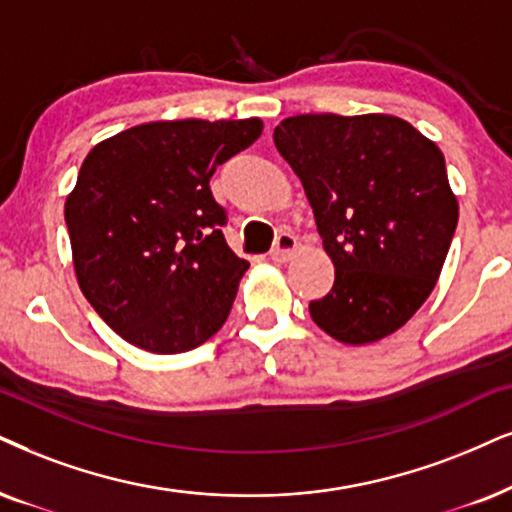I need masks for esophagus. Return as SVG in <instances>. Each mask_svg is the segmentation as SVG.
Returning <instances> with one entry per match:
<instances>
[{
    "label": "esophagus",
    "mask_w": 512,
    "mask_h": 512,
    "mask_svg": "<svg viewBox=\"0 0 512 512\" xmlns=\"http://www.w3.org/2000/svg\"><path fill=\"white\" fill-rule=\"evenodd\" d=\"M295 250H297V238L293 234H281L274 241V248H271V260L288 262L290 257L295 255Z\"/></svg>",
    "instance_id": "34e87169"
}]
</instances>
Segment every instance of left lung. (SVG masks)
<instances>
[{"label": "left lung", "instance_id": "left-lung-1", "mask_svg": "<svg viewBox=\"0 0 512 512\" xmlns=\"http://www.w3.org/2000/svg\"><path fill=\"white\" fill-rule=\"evenodd\" d=\"M274 144L335 267L331 293L309 302L316 326L345 345L399 331L435 288L458 224L442 151L385 113L295 115Z\"/></svg>", "mask_w": 512, "mask_h": 512}]
</instances>
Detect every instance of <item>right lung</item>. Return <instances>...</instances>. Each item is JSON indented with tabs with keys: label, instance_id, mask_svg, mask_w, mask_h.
Listing matches in <instances>:
<instances>
[{
	"label": "right lung",
	"instance_id": "1",
	"mask_svg": "<svg viewBox=\"0 0 512 512\" xmlns=\"http://www.w3.org/2000/svg\"><path fill=\"white\" fill-rule=\"evenodd\" d=\"M262 120H158L103 139L66 198L73 267L122 340L153 354L203 345L250 264L224 241L210 177L262 134Z\"/></svg>",
	"mask_w": 512,
	"mask_h": 512
}]
</instances>
